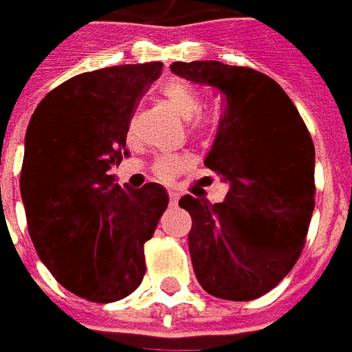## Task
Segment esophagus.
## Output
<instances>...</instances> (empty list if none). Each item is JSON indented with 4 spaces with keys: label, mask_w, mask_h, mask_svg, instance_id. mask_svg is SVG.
<instances>
[{
    "label": "esophagus",
    "mask_w": 352,
    "mask_h": 352,
    "mask_svg": "<svg viewBox=\"0 0 352 352\" xmlns=\"http://www.w3.org/2000/svg\"><path fill=\"white\" fill-rule=\"evenodd\" d=\"M168 194H169V204H171V206H175L177 201H179V192H177V190H169Z\"/></svg>",
    "instance_id": "obj_1"
}]
</instances>
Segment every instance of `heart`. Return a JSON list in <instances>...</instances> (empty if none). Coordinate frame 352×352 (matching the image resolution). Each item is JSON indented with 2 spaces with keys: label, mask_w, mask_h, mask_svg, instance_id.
<instances>
[{
  "label": "heart",
  "mask_w": 352,
  "mask_h": 352,
  "mask_svg": "<svg viewBox=\"0 0 352 352\" xmlns=\"http://www.w3.org/2000/svg\"><path fill=\"white\" fill-rule=\"evenodd\" d=\"M164 100L168 101L169 107L175 111L177 115L181 116L183 120H190L194 116L198 115L199 107H201V101H199L198 92L186 85V82H171L168 87L164 88ZM204 128V122L199 120H192V130H199ZM188 160L184 156H177V154H168V156H162L160 160L154 164V171L160 179H173L177 173H181L186 168Z\"/></svg>",
  "instance_id": "b5f03b06"
}]
</instances>
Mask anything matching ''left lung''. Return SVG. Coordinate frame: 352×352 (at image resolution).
<instances>
[{
    "mask_svg": "<svg viewBox=\"0 0 352 352\" xmlns=\"http://www.w3.org/2000/svg\"><path fill=\"white\" fill-rule=\"evenodd\" d=\"M171 73L224 100L207 168L228 183L221 204L186 194L188 251L201 288L249 302L285 279L302 254L315 209V146L298 109L267 75L214 60L173 62Z\"/></svg>",
    "mask_w": 352,
    "mask_h": 352,
    "instance_id": "1",
    "label": "left lung"
}]
</instances>
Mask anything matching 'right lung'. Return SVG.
Masks as SVG:
<instances>
[{"mask_svg": "<svg viewBox=\"0 0 352 352\" xmlns=\"http://www.w3.org/2000/svg\"><path fill=\"white\" fill-rule=\"evenodd\" d=\"M162 62L80 73L30 118L20 173L28 230L39 258L73 294L109 303L145 275L143 245L168 207L162 184L133 190L109 169L128 154L126 133Z\"/></svg>", "mask_w": 352, "mask_h": 352, "instance_id": "right-lung-1", "label": "right lung"}]
</instances>
